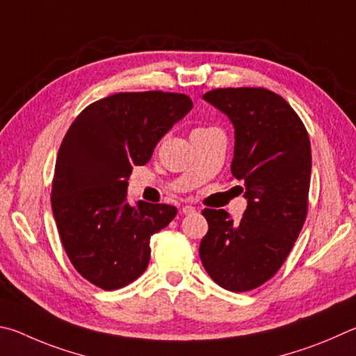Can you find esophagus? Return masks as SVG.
Here are the masks:
<instances>
[{"instance_id":"1","label":"esophagus","mask_w":356,"mask_h":356,"mask_svg":"<svg viewBox=\"0 0 356 356\" xmlns=\"http://www.w3.org/2000/svg\"><path fill=\"white\" fill-rule=\"evenodd\" d=\"M183 214H194L195 213V208L191 207V204H186V207H183Z\"/></svg>"}]
</instances>
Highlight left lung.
<instances>
[{"mask_svg":"<svg viewBox=\"0 0 356 356\" xmlns=\"http://www.w3.org/2000/svg\"><path fill=\"white\" fill-rule=\"evenodd\" d=\"M234 127L232 173L242 179L247 209L234 222L223 209H203L208 233L200 259L223 289L245 292L278 272L308 211L311 143L284 98L261 87H228L203 95Z\"/></svg>","mask_w":356,"mask_h":356,"instance_id":"8db88e82","label":"left lung"}]
</instances>
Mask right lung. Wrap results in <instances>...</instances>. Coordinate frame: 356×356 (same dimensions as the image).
<instances>
[{"label":"right lung","instance_id":"1","mask_svg":"<svg viewBox=\"0 0 356 356\" xmlns=\"http://www.w3.org/2000/svg\"><path fill=\"white\" fill-rule=\"evenodd\" d=\"M194 108L183 93L124 92L74 118L56 159L51 208L62 245L87 282L120 289L145 272L149 238L177 216L170 204L127 202L134 165Z\"/></svg>","mask_w":356,"mask_h":356}]
</instances>
